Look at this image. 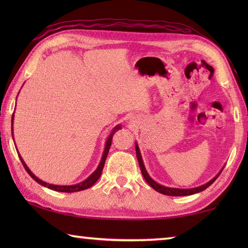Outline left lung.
Here are the masks:
<instances>
[{"label": "left lung", "mask_w": 248, "mask_h": 248, "mask_svg": "<svg viewBox=\"0 0 248 248\" xmlns=\"http://www.w3.org/2000/svg\"><path fill=\"white\" fill-rule=\"evenodd\" d=\"M136 153H137V158H138V162H139V165H140V169H141V173L143 175V177L145 179V182L148 183L151 187L153 188L154 190H156L158 192H161L163 195H167V196H190V195H194L197 194V192H200L204 189H207V188L210 186V185L215 183V180L219 177V175L221 174V171L223 170L222 169L220 170V173L217 174L216 177H213L210 182H208L207 184L204 185H201L199 187H196V188H190V189H179V188H170V187H165L163 186V185H159L156 182H154V180L150 177L148 171L145 170V166L143 164V159H142L141 156V153H140V150H139V146L136 143Z\"/></svg>", "instance_id": "obj_1"}]
</instances>
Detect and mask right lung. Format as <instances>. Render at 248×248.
Wrapping results in <instances>:
<instances>
[{
    "label": "right lung",
    "instance_id": "add662e5",
    "mask_svg": "<svg viewBox=\"0 0 248 248\" xmlns=\"http://www.w3.org/2000/svg\"><path fill=\"white\" fill-rule=\"evenodd\" d=\"M13 119H14V114H13V117H12V124H13ZM121 127L120 125H117V127H115L114 129H112L111 133L109 134L108 139L106 141V146H105V150H104V153H103V157L102 159H100V163L97 169H96V170L94 171L93 174H92L90 177H87L84 182L79 183V184H77V185H71V186H59V185H52V184H48L44 182V180L39 179L38 177H36L35 175L32 174V171L28 169L27 165L25 164L24 159L20 157V155H18L20 161H22L23 163V166L25 167V170H26L27 173L29 174V176L35 180V182H37L38 184H40L41 186H45L49 188V189H52V190H56V191H61V192H75V191H81V190H84V189H87V188H90L93 186V185L97 182L98 178L100 177V175H102V171H103V169H104V165H105V161H106V157L108 155V152H109V149H110V145H111V140H112V136H114L115 132L117 131V130L120 129ZM12 130H13V128H12Z\"/></svg>",
    "mask_w": 248,
    "mask_h": 248
}]
</instances>
